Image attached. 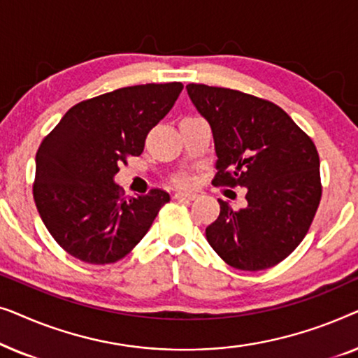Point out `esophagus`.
I'll list each match as a JSON object with an SVG mask.
<instances>
[{
    "mask_svg": "<svg viewBox=\"0 0 358 358\" xmlns=\"http://www.w3.org/2000/svg\"><path fill=\"white\" fill-rule=\"evenodd\" d=\"M174 197L179 199V200H194L195 197H197V194L185 192V190H179V192L174 194Z\"/></svg>",
    "mask_w": 358,
    "mask_h": 358,
    "instance_id": "34e87169",
    "label": "esophagus"
}]
</instances>
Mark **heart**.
I'll return each mask as SVG.
<instances>
[{
    "instance_id": "1",
    "label": "heart",
    "mask_w": 358,
    "mask_h": 358,
    "mask_svg": "<svg viewBox=\"0 0 358 358\" xmlns=\"http://www.w3.org/2000/svg\"><path fill=\"white\" fill-rule=\"evenodd\" d=\"M180 182H182V184H185V182H187V180H185V179H182V180H180Z\"/></svg>"
}]
</instances>
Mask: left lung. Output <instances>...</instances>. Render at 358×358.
I'll use <instances>...</instances> for the list:
<instances>
[{
  "instance_id": "1",
  "label": "left lung",
  "mask_w": 358,
  "mask_h": 358,
  "mask_svg": "<svg viewBox=\"0 0 358 358\" xmlns=\"http://www.w3.org/2000/svg\"><path fill=\"white\" fill-rule=\"evenodd\" d=\"M185 90L212 129L213 184L246 187L241 210L218 199L220 215L205 229L207 241L239 271L273 267L303 241L320 205L316 146L273 102L228 87Z\"/></svg>"
}]
</instances>
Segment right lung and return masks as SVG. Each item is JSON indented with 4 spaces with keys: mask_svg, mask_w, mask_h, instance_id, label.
Returning a JSON list of instances; mask_svg holds the SVG:
<instances>
[{
    "mask_svg": "<svg viewBox=\"0 0 358 358\" xmlns=\"http://www.w3.org/2000/svg\"><path fill=\"white\" fill-rule=\"evenodd\" d=\"M182 83L138 85L73 106L38 146L34 200L53 239L87 264L125 257L148 233L169 194L124 199L115 174L138 156L148 131L173 109Z\"/></svg>",
    "mask_w": 358,
    "mask_h": 358,
    "instance_id": "1",
    "label": "right lung"
}]
</instances>
